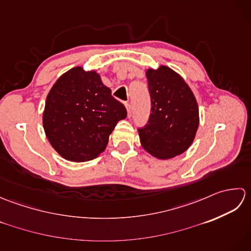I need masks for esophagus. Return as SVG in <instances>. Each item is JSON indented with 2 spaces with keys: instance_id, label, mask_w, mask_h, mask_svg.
<instances>
[{
  "instance_id": "esophagus-1",
  "label": "esophagus",
  "mask_w": 251,
  "mask_h": 251,
  "mask_svg": "<svg viewBox=\"0 0 251 251\" xmlns=\"http://www.w3.org/2000/svg\"><path fill=\"white\" fill-rule=\"evenodd\" d=\"M125 106L127 109V115H128V117L131 116V106L129 103H125Z\"/></svg>"
}]
</instances>
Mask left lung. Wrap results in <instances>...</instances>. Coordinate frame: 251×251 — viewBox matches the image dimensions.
Returning <instances> with one entry per match:
<instances>
[{"label": "left lung", "mask_w": 251, "mask_h": 251, "mask_svg": "<svg viewBox=\"0 0 251 251\" xmlns=\"http://www.w3.org/2000/svg\"><path fill=\"white\" fill-rule=\"evenodd\" d=\"M146 76L152 106L148 124L138 129L140 143L154 157L173 158L194 141L200 125L199 104L189 85L173 69L150 68Z\"/></svg>", "instance_id": "8db88e82"}]
</instances>
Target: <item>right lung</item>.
Here are the masks:
<instances>
[{
  "label": "right lung",
  "instance_id": "1",
  "mask_svg": "<svg viewBox=\"0 0 251 251\" xmlns=\"http://www.w3.org/2000/svg\"><path fill=\"white\" fill-rule=\"evenodd\" d=\"M127 116L95 70L74 67L63 73L46 97L43 127L51 147L71 162L98 157L117 122Z\"/></svg>",
  "mask_w": 251,
  "mask_h": 251
}]
</instances>
